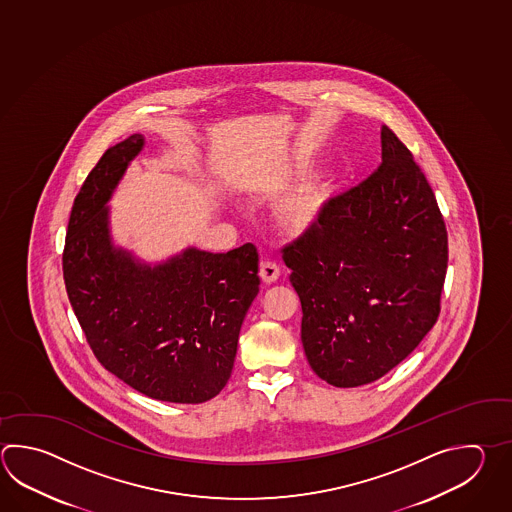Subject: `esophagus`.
Here are the masks:
<instances>
[{
  "mask_svg": "<svg viewBox=\"0 0 512 512\" xmlns=\"http://www.w3.org/2000/svg\"><path fill=\"white\" fill-rule=\"evenodd\" d=\"M261 279L264 282H275L279 279V275H281V270H279V264L275 261H264L261 262Z\"/></svg>",
  "mask_w": 512,
  "mask_h": 512,
  "instance_id": "1",
  "label": "esophagus"
}]
</instances>
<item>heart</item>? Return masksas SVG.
Listing matches in <instances>:
<instances>
[{"label": "heart", "mask_w": 512, "mask_h": 512, "mask_svg": "<svg viewBox=\"0 0 512 512\" xmlns=\"http://www.w3.org/2000/svg\"><path fill=\"white\" fill-rule=\"evenodd\" d=\"M317 202L315 200H303L297 206H293L288 213V226H292L293 230H308L313 224V220L317 217Z\"/></svg>", "instance_id": "obj_1"}]
</instances>
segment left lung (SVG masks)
<instances>
[{
  "mask_svg": "<svg viewBox=\"0 0 512 512\" xmlns=\"http://www.w3.org/2000/svg\"><path fill=\"white\" fill-rule=\"evenodd\" d=\"M281 251L301 299L304 354L330 385L385 376L438 321L445 220L412 153L386 126L376 171Z\"/></svg>",
  "mask_w": 512,
  "mask_h": 512,
  "instance_id": "1",
  "label": "left lung"
}]
</instances>
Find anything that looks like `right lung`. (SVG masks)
<instances>
[{"label":"right lung","instance_id":"1","mask_svg":"<svg viewBox=\"0 0 512 512\" xmlns=\"http://www.w3.org/2000/svg\"><path fill=\"white\" fill-rule=\"evenodd\" d=\"M144 136L109 147L74 199L63 248V281L100 365L140 394L204 403L231 376L240 326L259 293V253L189 250L147 266L115 248L109 208Z\"/></svg>","mask_w":512,"mask_h":512}]
</instances>
